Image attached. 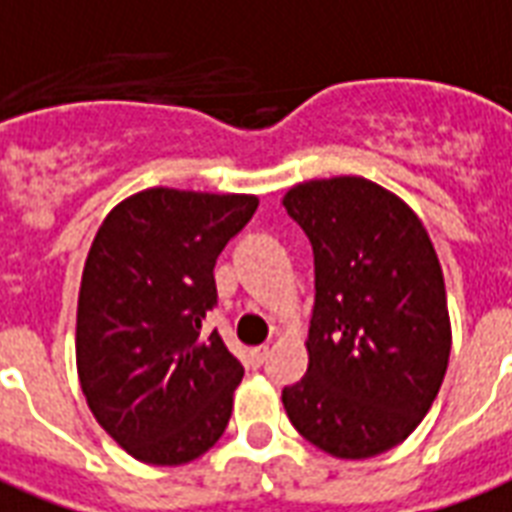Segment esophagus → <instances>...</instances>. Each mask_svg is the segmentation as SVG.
I'll return each mask as SVG.
<instances>
[{"instance_id": "obj_1", "label": "esophagus", "mask_w": 512, "mask_h": 512, "mask_svg": "<svg viewBox=\"0 0 512 512\" xmlns=\"http://www.w3.org/2000/svg\"><path fill=\"white\" fill-rule=\"evenodd\" d=\"M249 358H252V363H255V366H260V363L268 358V344H260V347H255V350L249 352Z\"/></svg>"}]
</instances>
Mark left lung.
<instances>
[{"label": "left lung", "instance_id": "8db88e82", "mask_svg": "<svg viewBox=\"0 0 512 512\" xmlns=\"http://www.w3.org/2000/svg\"><path fill=\"white\" fill-rule=\"evenodd\" d=\"M282 206L314 252L309 369L282 391L287 418L331 456H380L418 429L448 372L434 244L399 195L361 176L295 184Z\"/></svg>", "mask_w": 512, "mask_h": 512}]
</instances>
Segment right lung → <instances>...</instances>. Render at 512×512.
<instances>
[{
  "label": "right lung",
  "instance_id": "right-lung-1",
  "mask_svg": "<svg viewBox=\"0 0 512 512\" xmlns=\"http://www.w3.org/2000/svg\"><path fill=\"white\" fill-rule=\"evenodd\" d=\"M255 195L151 187L102 219L78 293L75 363L89 410L132 458L179 467L227 429L244 366L203 320L214 266Z\"/></svg>",
  "mask_w": 512,
  "mask_h": 512
}]
</instances>
